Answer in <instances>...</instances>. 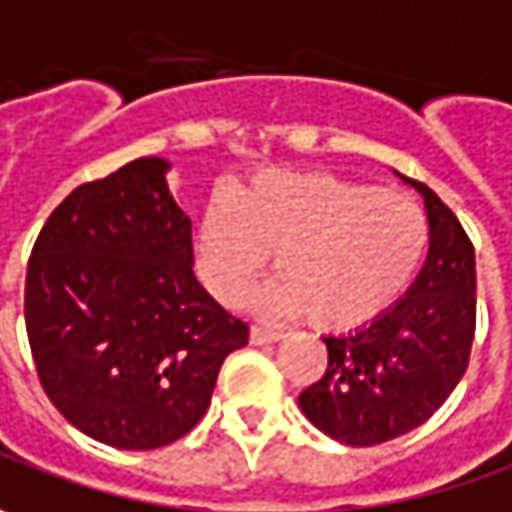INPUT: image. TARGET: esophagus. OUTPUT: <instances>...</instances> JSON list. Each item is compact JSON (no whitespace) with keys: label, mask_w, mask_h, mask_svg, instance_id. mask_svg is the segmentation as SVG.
<instances>
[{"label":"esophagus","mask_w":512,"mask_h":512,"mask_svg":"<svg viewBox=\"0 0 512 512\" xmlns=\"http://www.w3.org/2000/svg\"><path fill=\"white\" fill-rule=\"evenodd\" d=\"M283 335L280 332H275V329H266V326H252L249 329V341L255 346H263V344H275V341H280Z\"/></svg>","instance_id":"esophagus-1"}]
</instances>
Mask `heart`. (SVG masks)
I'll return each mask as SVG.
<instances>
[{
    "mask_svg": "<svg viewBox=\"0 0 512 512\" xmlns=\"http://www.w3.org/2000/svg\"><path fill=\"white\" fill-rule=\"evenodd\" d=\"M427 246V212L404 191L326 171H275L200 217L194 255L220 303H237L272 255L278 278L257 295L260 309L355 329L407 292Z\"/></svg>",
    "mask_w": 512,
    "mask_h": 512,
    "instance_id": "heart-1",
    "label": "heart"
}]
</instances>
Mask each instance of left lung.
<instances>
[{"instance_id":"obj_1","label":"left lung","mask_w":512,"mask_h":512,"mask_svg":"<svg viewBox=\"0 0 512 512\" xmlns=\"http://www.w3.org/2000/svg\"><path fill=\"white\" fill-rule=\"evenodd\" d=\"M430 255L410 292L375 321L323 338L329 364L300 392L303 415L329 438L372 447L421 427L456 389L476 338V252L430 186Z\"/></svg>"}]
</instances>
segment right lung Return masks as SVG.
<instances>
[{
    "mask_svg": "<svg viewBox=\"0 0 512 512\" xmlns=\"http://www.w3.org/2000/svg\"><path fill=\"white\" fill-rule=\"evenodd\" d=\"M168 163L140 157L82 183L36 237L25 326L45 395L79 433L117 450L183 438L212 404L249 326L194 278L191 220Z\"/></svg>",
    "mask_w": 512,
    "mask_h": 512,
    "instance_id": "add662e5",
    "label": "right lung"
}]
</instances>
